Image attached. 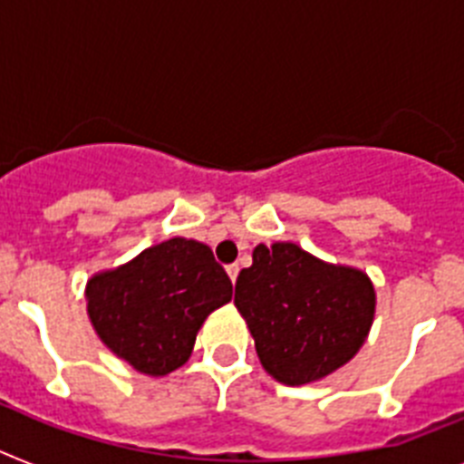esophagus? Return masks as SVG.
<instances>
[{"mask_svg": "<svg viewBox=\"0 0 464 464\" xmlns=\"http://www.w3.org/2000/svg\"><path fill=\"white\" fill-rule=\"evenodd\" d=\"M238 271H240L238 264H228V266H226V274L231 276L233 283H236V278H238Z\"/></svg>", "mask_w": 464, "mask_h": 464, "instance_id": "1", "label": "esophagus"}]
</instances>
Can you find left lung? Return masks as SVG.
Instances as JSON below:
<instances>
[{
  "mask_svg": "<svg viewBox=\"0 0 464 464\" xmlns=\"http://www.w3.org/2000/svg\"><path fill=\"white\" fill-rule=\"evenodd\" d=\"M233 302L268 375L290 387L353 358L375 316V290L363 271L325 264L292 243L256 245Z\"/></svg>",
  "mask_w": 464,
  "mask_h": 464,
  "instance_id": "8db88e82",
  "label": "left lung"
}]
</instances>
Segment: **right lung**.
I'll return each instance as SVG.
<instances>
[{
  "instance_id": "obj_1",
  "label": "right lung",
  "mask_w": 464,
  "mask_h": 464,
  "mask_svg": "<svg viewBox=\"0 0 464 464\" xmlns=\"http://www.w3.org/2000/svg\"><path fill=\"white\" fill-rule=\"evenodd\" d=\"M233 285L208 245L172 238L93 276L89 318L112 352L146 375L188 361L202 321L231 302Z\"/></svg>"
}]
</instances>
